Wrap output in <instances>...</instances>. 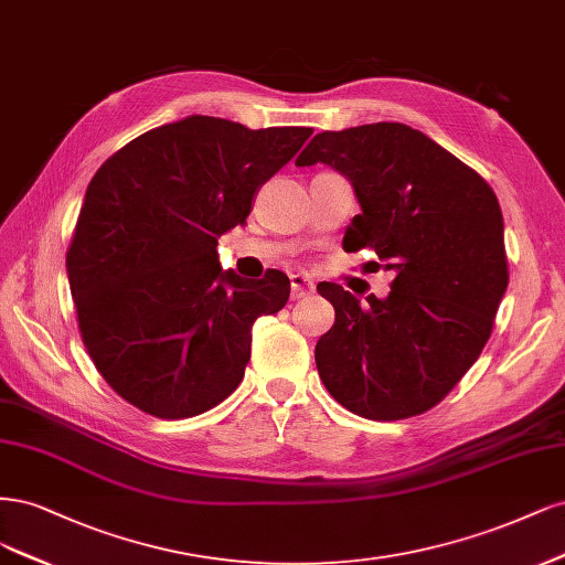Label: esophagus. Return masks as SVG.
<instances>
[{
  "label": "esophagus",
  "instance_id": "obj_1",
  "mask_svg": "<svg viewBox=\"0 0 565 565\" xmlns=\"http://www.w3.org/2000/svg\"><path fill=\"white\" fill-rule=\"evenodd\" d=\"M309 294H315V281L305 275H290V296L305 298Z\"/></svg>",
  "mask_w": 565,
  "mask_h": 565
}]
</instances>
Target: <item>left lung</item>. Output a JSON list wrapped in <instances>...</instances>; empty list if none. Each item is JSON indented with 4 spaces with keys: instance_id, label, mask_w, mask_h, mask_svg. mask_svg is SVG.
Wrapping results in <instances>:
<instances>
[{
    "instance_id": "1",
    "label": "left lung",
    "mask_w": 565,
    "mask_h": 565,
    "mask_svg": "<svg viewBox=\"0 0 565 565\" xmlns=\"http://www.w3.org/2000/svg\"><path fill=\"white\" fill-rule=\"evenodd\" d=\"M312 163L342 173L359 199L344 250L373 248L396 271L390 296L366 305L338 284L317 286L335 307L315 350L319 377L369 420L420 415L458 385L493 331L509 281L498 196L398 121L317 134L296 159Z\"/></svg>"
}]
</instances>
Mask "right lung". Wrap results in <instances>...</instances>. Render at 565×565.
Listing matches in <instances>:
<instances>
[{
    "instance_id": "1",
    "label": "right lung",
    "mask_w": 565,
    "mask_h": 565,
    "mask_svg": "<svg viewBox=\"0 0 565 565\" xmlns=\"http://www.w3.org/2000/svg\"><path fill=\"white\" fill-rule=\"evenodd\" d=\"M309 136L192 115L124 145L90 178L65 265L84 348L124 402L183 420L239 387L253 321L279 312L290 281L223 269L217 236L246 223L258 188Z\"/></svg>"
}]
</instances>
